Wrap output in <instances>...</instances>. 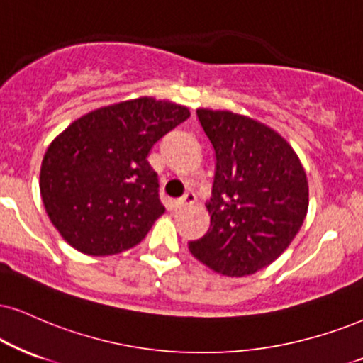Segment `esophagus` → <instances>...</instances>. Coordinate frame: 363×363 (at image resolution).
Returning a JSON list of instances; mask_svg holds the SVG:
<instances>
[{
	"instance_id": "1",
	"label": "esophagus",
	"mask_w": 363,
	"mask_h": 363,
	"mask_svg": "<svg viewBox=\"0 0 363 363\" xmlns=\"http://www.w3.org/2000/svg\"><path fill=\"white\" fill-rule=\"evenodd\" d=\"M195 202H196L195 194H191V191H189V194L183 195L182 199L174 200L173 207H174V208H182V207H186V205H191V203H195Z\"/></svg>"
}]
</instances>
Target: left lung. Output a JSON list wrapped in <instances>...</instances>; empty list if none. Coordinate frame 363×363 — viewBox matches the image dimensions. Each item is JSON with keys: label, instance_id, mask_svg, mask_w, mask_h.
<instances>
[{"label": "left lung", "instance_id": "8db88e82", "mask_svg": "<svg viewBox=\"0 0 363 363\" xmlns=\"http://www.w3.org/2000/svg\"><path fill=\"white\" fill-rule=\"evenodd\" d=\"M216 153L210 229L189 249L218 274L242 277L274 262L301 229L308 180L298 155L266 124L230 111L199 109Z\"/></svg>", "mask_w": 363, "mask_h": 363}]
</instances>
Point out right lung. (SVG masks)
<instances>
[{
	"label": "right lung",
	"instance_id": "obj_1",
	"mask_svg": "<svg viewBox=\"0 0 363 363\" xmlns=\"http://www.w3.org/2000/svg\"><path fill=\"white\" fill-rule=\"evenodd\" d=\"M189 118L185 106L140 97L92 111L58 134L43 156L40 194L67 242L111 256L145 239L164 212L146 158Z\"/></svg>",
	"mask_w": 363,
	"mask_h": 363
}]
</instances>
